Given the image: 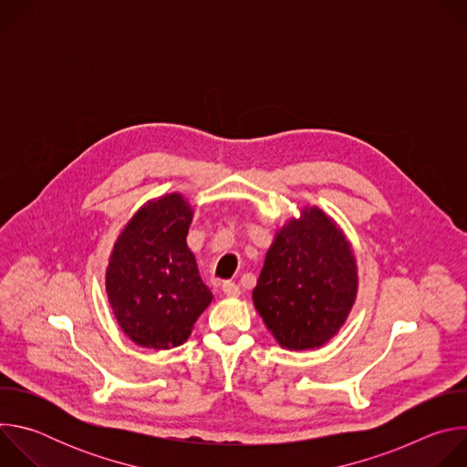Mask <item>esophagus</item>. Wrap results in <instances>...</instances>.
Wrapping results in <instances>:
<instances>
[{"label": "esophagus", "instance_id": "esophagus-1", "mask_svg": "<svg viewBox=\"0 0 467 467\" xmlns=\"http://www.w3.org/2000/svg\"><path fill=\"white\" fill-rule=\"evenodd\" d=\"M222 292H223L227 297H238V296H240V286L227 281V283L222 285Z\"/></svg>", "mask_w": 467, "mask_h": 467}]
</instances>
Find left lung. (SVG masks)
<instances>
[{
	"mask_svg": "<svg viewBox=\"0 0 467 467\" xmlns=\"http://www.w3.org/2000/svg\"><path fill=\"white\" fill-rule=\"evenodd\" d=\"M357 292L351 242L328 214L306 205L275 233L253 305L281 348L305 351L338 335Z\"/></svg>",
	"mask_w": 467,
	"mask_h": 467,
	"instance_id": "obj_1",
	"label": "left lung"
}]
</instances>
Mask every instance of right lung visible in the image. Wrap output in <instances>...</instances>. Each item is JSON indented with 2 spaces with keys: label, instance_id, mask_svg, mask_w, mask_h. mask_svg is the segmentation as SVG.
Listing matches in <instances>:
<instances>
[{
  "label": "right lung",
  "instance_id": "obj_1",
  "mask_svg": "<svg viewBox=\"0 0 467 467\" xmlns=\"http://www.w3.org/2000/svg\"><path fill=\"white\" fill-rule=\"evenodd\" d=\"M193 209L173 192L142 205L110 251L105 290L123 335L140 348L184 344L213 301L186 234Z\"/></svg>",
  "mask_w": 467,
  "mask_h": 467
}]
</instances>
